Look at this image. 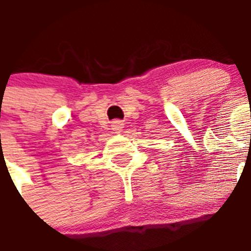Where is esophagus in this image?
<instances>
[{
    "instance_id": "34e87169",
    "label": "esophagus",
    "mask_w": 251,
    "mask_h": 251,
    "mask_svg": "<svg viewBox=\"0 0 251 251\" xmlns=\"http://www.w3.org/2000/svg\"><path fill=\"white\" fill-rule=\"evenodd\" d=\"M112 130L115 132H121L122 129H124V122L121 120H115L112 121Z\"/></svg>"
}]
</instances>
